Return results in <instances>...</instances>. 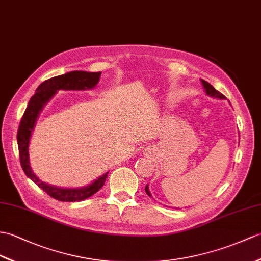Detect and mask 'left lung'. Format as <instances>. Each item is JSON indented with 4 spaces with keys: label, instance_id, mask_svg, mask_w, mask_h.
<instances>
[{
    "label": "left lung",
    "instance_id": "1",
    "mask_svg": "<svg viewBox=\"0 0 261 261\" xmlns=\"http://www.w3.org/2000/svg\"><path fill=\"white\" fill-rule=\"evenodd\" d=\"M201 82H202L203 89H204V91H205V94L209 95V96H213V98H216V99H220V100H225V99H226V96L223 95V94H221V93L219 92V91H217L213 86H211L210 83H208L207 81L202 80V79H201ZM145 192H147V195H148L149 197H152V196H151V192H150V190H149L148 185L145 186Z\"/></svg>",
    "mask_w": 261,
    "mask_h": 261
}]
</instances>
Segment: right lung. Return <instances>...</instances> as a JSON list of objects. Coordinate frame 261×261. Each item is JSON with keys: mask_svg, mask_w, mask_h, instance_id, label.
Masks as SVG:
<instances>
[{"mask_svg": "<svg viewBox=\"0 0 261 261\" xmlns=\"http://www.w3.org/2000/svg\"><path fill=\"white\" fill-rule=\"evenodd\" d=\"M100 76L101 72L71 71L65 74L54 76L42 82L36 89L34 95L30 99L27 110L20 122L19 131H17V145H19L20 160L23 171L36 186L45 191L48 196L59 200V201H81V200L93 196L105 185L109 172L100 175L90 185L81 188H62L43 182L36 177L31 168V163H30V139H31V135L40 113L46 106V103L57 94L59 90H91L95 88L96 84L99 83Z\"/></svg>", "mask_w": 261, "mask_h": 261, "instance_id": "right-lung-1", "label": "right lung"}]
</instances>
